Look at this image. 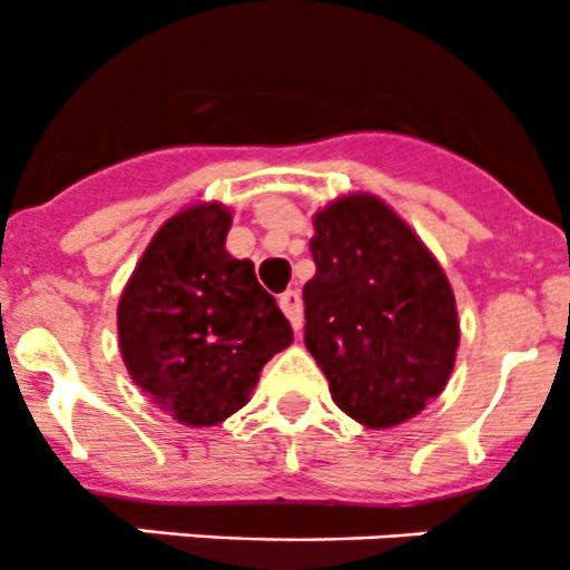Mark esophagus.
<instances>
[{
  "label": "esophagus",
  "mask_w": 570,
  "mask_h": 570,
  "mask_svg": "<svg viewBox=\"0 0 570 570\" xmlns=\"http://www.w3.org/2000/svg\"><path fill=\"white\" fill-rule=\"evenodd\" d=\"M279 307H283V313L287 315V321H291L293 330H302L304 324V315H302V296H298V291H285L279 293Z\"/></svg>",
  "instance_id": "1"
}]
</instances>
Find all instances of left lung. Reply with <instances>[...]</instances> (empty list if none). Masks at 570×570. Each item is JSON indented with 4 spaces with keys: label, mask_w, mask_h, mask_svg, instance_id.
I'll return each instance as SVG.
<instances>
[{
    "label": "left lung",
    "mask_w": 570,
    "mask_h": 570,
    "mask_svg": "<svg viewBox=\"0 0 570 570\" xmlns=\"http://www.w3.org/2000/svg\"><path fill=\"white\" fill-rule=\"evenodd\" d=\"M315 277L304 285V343L337 407L371 430L413 419L443 391L460 343L446 274L374 196L315 216Z\"/></svg>",
    "instance_id": "1"
}]
</instances>
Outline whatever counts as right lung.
Here are the masks:
<instances>
[{
  "instance_id": "add662e5",
  "label": "right lung",
  "mask_w": 570,
  "mask_h": 570,
  "mask_svg": "<svg viewBox=\"0 0 570 570\" xmlns=\"http://www.w3.org/2000/svg\"><path fill=\"white\" fill-rule=\"evenodd\" d=\"M229 216L196 205L168 218L118 302V341L129 376L188 426L244 407L261 368L293 330L249 261L224 249Z\"/></svg>"
}]
</instances>
